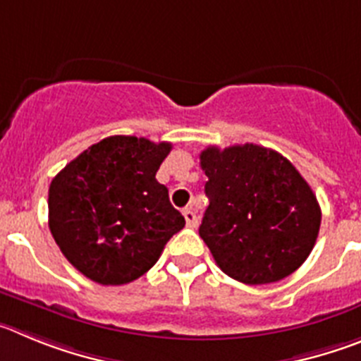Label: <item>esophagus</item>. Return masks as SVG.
<instances>
[{
	"label": "esophagus",
	"instance_id": "34e87169",
	"mask_svg": "<svg viewBox=\"0 0 361 361\" xmlns=\"http://www.w3.org/2000/svg\"><path fill=\"white\" fill-rule=\"evenodd\" d=\"M183 216H185V221H187V226H190V228H196L197 226L196 212H194L192 209H185Z\"/></svg>",
	"mask_w": 361,
	"mask_h": 361
}]
</instances>
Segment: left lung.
I'll use <instances>...</instances> for the list:
<instances>
[{"label": "left lung", "instance_id": "1", "mask_svg": "<svg viewBox=\"0 0 361 361\" xmlns=\"http://www.w3.org/2000/svg\"><path fill=\"white\" fill-rule=\"evenodd\" d=\"M209 181L200 235L228 277L269 284L307 259L320 230V204L290 160L255 144L204 149Z\"/></svg>", "mask_w": 361, "mask_h": 361}]
</instances>
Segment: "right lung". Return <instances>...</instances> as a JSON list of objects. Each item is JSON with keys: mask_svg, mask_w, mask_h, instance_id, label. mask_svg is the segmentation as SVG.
Wrapping results in <instances>:
<instances>
[{"mask_svg": "<svg viewBox=\"0 0 361 361\" xmlns=\"http://www.w3.org/2000/svg\"><path fill=\"white\" fill-rule=\"evenodd\" d=\"M169 142L108 136L80 152L48 190V225L64 257L102 286L136 281L185 226L157 173Z\"/></svg>", "mask_w": 361, "mask_h": 361, "instance_id": "right-lung-1", "label": "right lung"}]
</instances>
